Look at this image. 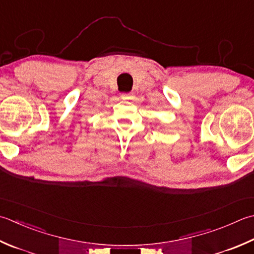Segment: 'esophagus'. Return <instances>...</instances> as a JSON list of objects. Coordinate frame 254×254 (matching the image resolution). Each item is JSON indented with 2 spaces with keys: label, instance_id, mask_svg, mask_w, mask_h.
Wrapping results in <instances>:
<instances>
[{
  "label": "esophagus",
  "instance_id": "34e87169",
  "mask_svg": "<svg viewBox=\"0 0 254 254\" xmlns=\"http://www.w3.org/2000/svg\"><path fill=\"white\" fill-rule=\"evenodd\" d=\"M133 92H130V93H122L121 94V98L123 99V100H131V99H133Z\"/></svg>",
  "mask_w": 254,
  "mask_h": 254
}]
</instances>
